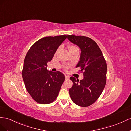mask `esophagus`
Instances as JSON below:
<instances>
[{"label": "esophagus", "mask_w": 131, "mask_h": 131, "mask_svg": "<svg viewBox=\"0 0 131 131\" xmlns=\"http://www.w3.org/2000/svg\"><path fill=\"white\" fill-rule=\"evenodd\" d=\"M65 80H69V78H70V77H69V76H68V75H65Z\"/></svg>", "instance_id": "1"}]
</instances>
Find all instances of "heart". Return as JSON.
<instances>
[{"instance_id": "1", "label": "heart", "mask_w": 131, "mask_h": 131, "mask_svg": "<svg viewBox=\"0 0 131 131\" xmlns=\"http://www.w3.org/2000/svg\"><path fill=\"white\" fill-rule=\"evenodd\" d=\"M76 48V47H74V46H70V48L69 49H71V48Z\"/></svg>"}]
</instances>
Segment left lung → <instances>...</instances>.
<instances>
[{"mask_svg": "<svg viewBox=\"0 0 131 131\" xmlns=\"http://www.w3.org/2000/svg\"><path fill=\"white\" fill-rule=\"evenodd\" d=\"M68 39L81 49L76 67H80L81 71H84L83 80L79 81L72 76L70 78L73 82L72 87L69 89L70 96L76 105L89 106L98 99L105 86L106 62L98 44L91 38L68 35Z\"/></svg>", "mask_w": 131, "mask_h": 131, "instance_id": "obj_1", "label": "left lung"}]
</instances>
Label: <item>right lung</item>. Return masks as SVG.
Returning <instances> with one entry per match:
<instances>
[{
	"mask_svg": "<svg viewBox=\"0 0 131 131\" xmlns=\"http://www.w3.org/2000/svg\"><path fill=\"white\" fill-rule=\"evenodd\" d=\"M66 35L46 37L33 44L26 54L22 76L26 89L37 103L50 104L57 98L65 76L60 71H49L50 61Z\"/></svg>",
	"mask_w": 131,
	"mask_h": 131,
	"instance_id": "1",
	"label": "right lung"
}]
</instances>
